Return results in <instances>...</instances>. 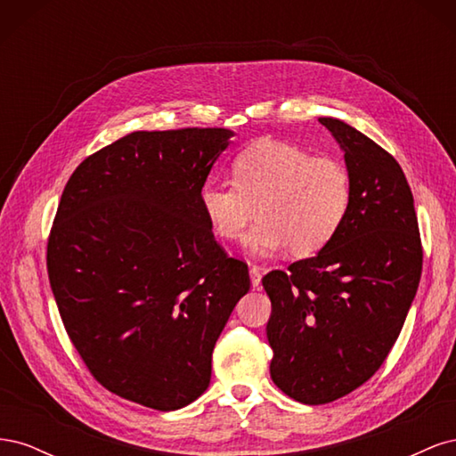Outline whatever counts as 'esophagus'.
Masks as SVG:
<instances>
[{
	"label": "esophagus",
	"instance_id": "1",
	"mask_svg": "<svg viewBox=\"0 0 456 456\" xmlns=\"http://www.w3.org/2000/svg\"><path fill=\"white\" fill-rule=\"evenodd\" d=\"M249 278H251V283L255 289L260 287V280H262V273H260V268L258 266H251L249 268Z\"/></svg>",
	"mask_w": 456,
	"mask_h": 456
}]
</instances>
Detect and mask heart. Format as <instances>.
Here are the masks:
<instances>
[{"mask_svg":"<svg viewBox=\"0 0 456 456\" xmlns=\"http://www.w3.org/2000/svg\"><path fill=\"white\" fill-rule=\"evenodd\" d=\"M233 183L207 181L200 207L211 230L224 241H241L268 256L287 251L310 256L322 251L348 216L354 186L346 165L337 158L272 139L247 146L232 165Z\"/></svg>","mask_w":456,"mask_h":456,"instance_id":"1","label":"heart"}]
</instances>
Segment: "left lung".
I'll return each instance as SVG.
<instances>
[{"instance_id":"left-lung-1","label":"left lung","mask_w":456,"mask_h":456,"mask_svg":"<svg viewBox=\"0 0 456 456\" xmlns=\"http://www.w3.org/2000/svg\"><path fill=\"white\" fill-rule=\"evenodd\" d=\"M352 175L340 232L312 258L262 278L273 384L306 405L360 388L380 369L405 323L422 273V245L407 178L369 136L320 118Z\"/></svg>"}]
</instances>
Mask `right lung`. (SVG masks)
Returning <instances> with one entry per match:
<instances>
[{
	"label": "right lung",
	"mask_w": 456,
	"mask_h": 456,
	"mask_svg": "<svg viewBox=\"0 0 456 456\" xmlns=\"http://www.w3.org/2000/svg\"><path fill=\"white\" fill-rule=\"evenodd\" d=\"M230 129L134 131L79 163L47 243L68 337L106 390L158 411L198 399L249 270L215 241L200 190Z\"/></svg>",
	"instance_id": "right-lung-1"
}]
</instances>
